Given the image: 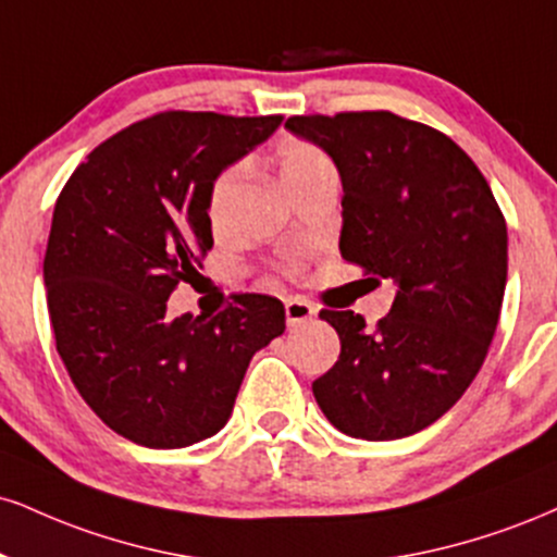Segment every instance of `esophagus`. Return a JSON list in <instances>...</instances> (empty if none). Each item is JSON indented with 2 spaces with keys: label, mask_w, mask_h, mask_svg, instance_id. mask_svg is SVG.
<instances>
[{
  "label": "esophagus",
  "mask_w": 557,
  "mask_h": 557,
  "mask_svg": "<svg viewBox=\"0 0 557 557\" xmlns=\"http://www.w3.org/2000/svg\"><path fill=\"white\" fill-rule=\"evenodd\" d=\"M317 317V308L308 304L306 298H287L285 300V319L287 326H300L306 321H311Z\"/></svg>",
  "instance_id": "esophagus-1"
}]
</instances>
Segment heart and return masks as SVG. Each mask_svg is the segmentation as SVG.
I'll list each match as a JSON object with an SVG mask.
<instances>
[{"mask_svg":"<svg viewBox=\"0 0 557 557\" xmlns=\"http://www.w3.org/2000/svg\"><path fill=\"white\" fill-rule=\"evenodd\" d=\"M274 163H277L280 178H283L285 189L290 194L304 189L308 184H313V181L334 176L332 160L326 158L317 145L306 143V139H296V137H287L277 145V150H274ZM238 184H240L238 165H233V169L220 173L218 181H214L210 191V214L214 223L223 220V214L227 212V207H231L233 197H236Z\"/></svg>","mask_w":557,"mask_h":557,"instance_id":"heart-1","label":"heart"}]
</instances>
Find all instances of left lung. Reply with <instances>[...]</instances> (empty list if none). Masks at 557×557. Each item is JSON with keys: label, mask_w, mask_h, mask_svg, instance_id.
Segmentation results:
<instances>
[{"label": "left lung", "mask_w": 557, "mask_h": 557, "mask_svg": "<svg viewBox=\"0 0 557 557\" xmlns=\"http://www.w3.org/2000/svg\"><path fill=\"white\" fill-rule=\"evenodd\" d=\"M285 129L337 165L343 259L397 287L376 330L355 311L319 313L343 350L313 397L352 438L423 431L461 399L498 326L508 274L498 202L457 143L397 113L290 116Z\"/></svg>", "instance_id": "obj_1"}]
</instances>
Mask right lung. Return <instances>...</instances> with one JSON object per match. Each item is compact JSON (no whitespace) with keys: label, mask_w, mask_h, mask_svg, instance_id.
<instances>
[{"label":"right lung","mask_w":557,"mask_h":557,"mask_svg":"<svg viewBox=\"0 0 557 557\" xmlns=\"http://www.w3.org/2000/svg\"><path fill=\"white\" fill-rule=\"evenodd\" d=\"M283 116L165 111L77 165L53 207L44 285L72 384L111 431L184 448L227 423L251 358L285 332L277 298L169 317L212 249L210 191Z\"/></svg>","instance_id":"right-lung-1"}]
</instances>
